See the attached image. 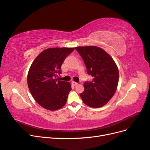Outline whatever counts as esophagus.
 <instances>
[{"mask_svg":"<svg viewBox=\"0 0 150 150\" xmlns=\"http://www.w3.org/2000/svg\"><path fill=\"white\" fill-rule=\"evenodd\" d=\"M72 84L73 86H76L77 84H78V83H76V82H74V81H72Z\"/></svg>","mask_w":150,"mask_h":150,"instance_id":"obj_1","label":"esophagus"}]
</instances>
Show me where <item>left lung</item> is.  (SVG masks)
<instances>
[{"mask_svg": "<svg viewBox=\"0 0 150 150\" xmlns=\"http://www.w3.org/2000/svg\"><path fill=\"white\" fill-rule=\"evenodd\" d=\"M82 57L92 81L84 83L81 98L86 105L94 108L105 105L117 89L118 68L111 56L103 49L94 46L76 47Z\"/></svg>", "mask_w": 150, "mask_h": 150, "instance_id": "1", "label": "left lung"}]
</instances>
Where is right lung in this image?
<instances>
[{
	"mask_svg": "<svg viewBox=\"0 0 150 150\" xmlns=\"http://www.w3.org/2000/svg\"><path fill=\"white\" fill-rule=\"evenodd\" d=\"M74 47H52L44 50L32 63L28 84L32 96L39 105L50 111L64 106L71 90V84L56 79L66 57Z\"/></svg>",
	"mask_w": 150,
	"mask_h": 150,
	"instance_id": "add662e5",
	"label": "right lung"
}]
</instances>
